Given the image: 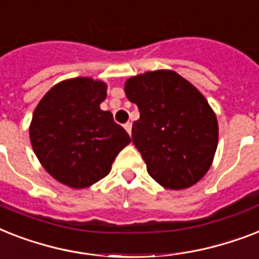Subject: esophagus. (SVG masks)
<instances>
[{"instance_id": "1", "label": "esophagus", "mask_w": 259, "mask_h": 259, "mask_svg": "<svg viewBox=\"0 0 259 259\" xmlns=\"http://www.w3.org/2000/svg\"><path fill=\"white\" fill-rule=\"evenodd\" d=\"M124 128H125V131H127L128 134H130V135H131V131H132V123H130V121H128V123H125V124H124Z\"/></svg>"}]
</instances>
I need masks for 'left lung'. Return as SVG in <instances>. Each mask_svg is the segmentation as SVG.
Here are the masks:
<instances>
[{"label": "left lung", "mask_w": 259, "mask_h": 259, "mask_svg": "<svg viewBox=\"0 0 259 259\" xmlns=\"http://www.w3.org/2000/svg\"><path fill=\"white\" fill-rule=\"evenodd\" d=\"M125 94L139 108L132 143L150 177L171 190L195 185L210 168L218 144V121L203 95L172 71L131 77Z\"/></svg>", "instance_id": "obj_1"}]
</instances>
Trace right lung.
I'll return each mask as SVG.
<instances>
[{"label": "right lung", "instance_id": "obj_1", "mask_svg": "<svg viewBox=\"0 0 259 259\" xmlns=\"http://www.w3.org/2000/svg\"><path fill=\"white\" fill-rule=\"evenodd\" d=\"M105 96L104 82L72 78L53 87L34 109L33 151L56 181L73 188L94 185L131 142L112 113L100 109Z\"/></svg>", "mask_w": 259, "mask_h": 259}]
</instances>
